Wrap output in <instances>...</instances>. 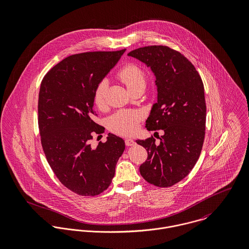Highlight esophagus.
I'll use <instances>...</instances> for the list:
<instances>
[{
	"label": "esophagus",
	"mask_w": 249,
	"mask_h": 249,
	"mask_svg": "<svg viewBox=\"0 0 249 249\" xmlns=\"http://www.w3.org/2000/svg\"><path fill=\"white\" fill-rule=\"evenodd\" d=\"M124 142H125V144H126L127 146H131V145H134V144H135V142H134L132 139H125Z\"/></svg>",
	"instance_id": "esophagus-1"
}]
</instances>
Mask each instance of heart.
I'll use <instances>...</instances> for the list:
<instances>
[{"label":"heart","mask_w":249,"mask_h":249,"mask_svg":"<svg viewBox=\"0 0 249 249\" xmlns=\"http://www.w3.org/2000/svg\"><path fill=\"white\" fill-rule=\"evenodd\" d=\"M118 76L126 85V87L131 89L139 84L144 83V73L138 66L134 64H128L123 67L119 72ZM108 83L107 80H102L96 87L93 95V100L95 106L103 109L106 107V95H107ZM142 119V115L138 111L133 110H122L113 114L108 121L109 128L114 133L120 135H131L138 127V124Z\"/></svg>","instance_id":"obj_1"}]
</instances>
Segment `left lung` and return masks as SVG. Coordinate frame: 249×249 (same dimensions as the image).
I'll list each match as a JSON object with an SVG mask.
<instances>
[{
  "label": "left lung",
  "mask_w": 249,
  "mask_h": 249,
  "mask_svg": "<svg viewBox=\"0 0 249 249\" xmlns=\"http://www.w3.org/2000/svg\"><path fill=\"white\" fill-rule=\"evenodd\" d=\"M127 55L144 63L155 75L157 102L145 127L164 130L159 143L153 137L136 141L147 151L140 174L154 186L171 187L189 175L202 149L206 123L203 82L191 61L167 46L139 48Z\"/></svg>",
  "instance_id": "8db88e82"
}]
</instances>
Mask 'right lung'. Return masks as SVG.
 I'll return each instance as SVG.
<instances>
[{
	"label": "right lung",
	"instance_id": "1",
	"mask_svg": "<svg viewBox=\"0 0 249 249\" xmlns=\"http://www.w3.org/2000/svg\"><path fill=\"white\" fill-rule=\"evenodd\" d=\"M124 52L70 55L41 82L38 125L44 153L56 178L79 196H94L107 190L125 147L111 133L107 142L91 145L93 136L104 132L95 123L94 91Z\"/></svg>",
	"mask_w": 249,
	"mask_h": 249
}]
</instances>
